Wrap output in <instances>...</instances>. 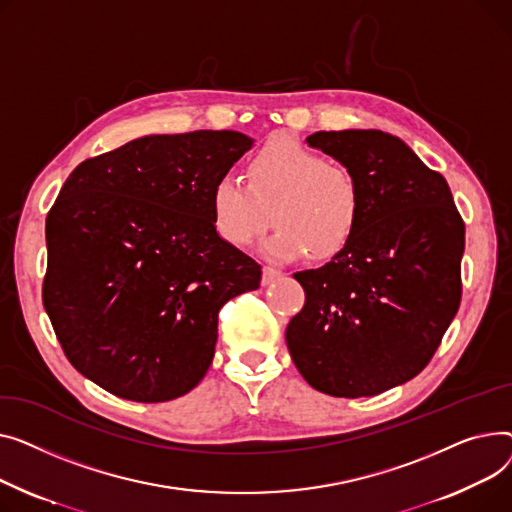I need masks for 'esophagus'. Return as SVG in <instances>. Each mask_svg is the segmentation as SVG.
I'll return each mask as SVG.
<instances>
[{
	"label": "esophagus",
	"mask_w": 512,
	"mask_h": 512,
	"mask_svg": "<svg viewBox=\"0 0 512 512\" xmlns=\"http://www.w3.org/2000/svg\"><path fill=\"white\" fill-rule=\"evenodd\" d=\"M281 270H277V268H270V266H264L262 268V285H270L273 281H277V279H281Z\"/></svg>",
	"instance_id": "1"
}]
</instances>
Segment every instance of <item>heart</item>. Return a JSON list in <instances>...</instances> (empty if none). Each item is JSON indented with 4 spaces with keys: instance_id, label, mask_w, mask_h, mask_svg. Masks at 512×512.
<instances>
[{
    "instance_id": "heart-1",
    "label": "heart",
    "mask_w": 512,
    "mask_h": 512,
    "mask_svg": "<svg viewBox=\"0 0 512 512\" xmlns=\"http://www.w3.org/2000/svg\"><path fill=\"white\" fill-rule=\"evenodd\" d=\"M219 235L244 248L268 227L279 225L262 250L281 260H326L343 252L364 213L357 175L343 163L324 161L291 138H275L248 163V184L219 177L210 192Z\"/></svg>"
}]
</instances>
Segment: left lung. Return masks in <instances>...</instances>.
Returning <instances> with one entry per match:
<instances>
[{
	"label": "left lung",
	"instance_id": "8db88e82",
	"mask_svg": "<svg viewBox=\"0 0 512 512\" xmlns=\"http://www.w3.org/2000/svg\"><path fill=\"white\" fill-rule=\"evenodd\" d=\"M306 142L357 175L364 213L343 252L293 275L306 304L285 341L320 393L374 397L422 372L453 322L465 225L446 179L401 138L341 130Z\"/></svg>",
	"mask_w": 512,
	"mask_h": 512
}]
</instances>
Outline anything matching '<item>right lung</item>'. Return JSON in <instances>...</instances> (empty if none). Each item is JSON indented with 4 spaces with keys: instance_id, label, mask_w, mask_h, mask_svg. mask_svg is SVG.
<instances>
[{
    "instance_id": "1",
    "label": "right lung",
    "mask_w": 512,
    "mask_h": 512,
    "mask_svg": "<svg viewBox=\"0 0 512 512\" xmlns=\"http://www.w3.org/2000/svg\"><path fill=\"white\" fill-rule=\"evenodd\" d=\"M252 146L233 130L153 134L70 173L45 223L43 306L84 378L136 403L204 378L219 310L262 279L210 210L215 182Z\"/></svg>"
}]
</instances>
